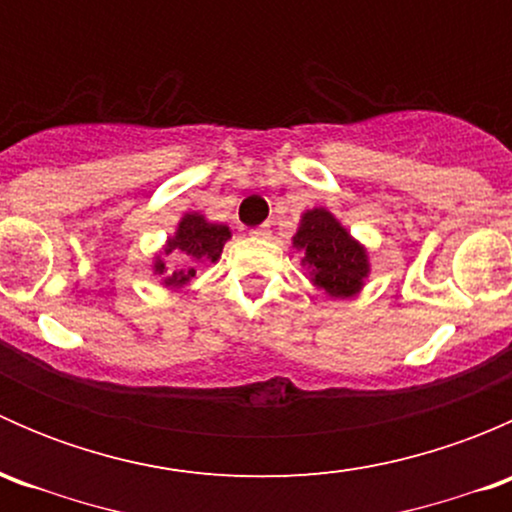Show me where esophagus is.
I'll use <instances>...</instances> for the list:
<instances>
[{
    "label": "esophagus",
    "mask_w": 512,
    "mask_h": 512,
    "mask_svg": "<svg viewBox=\"0 0 512 512\" xmlns=\"http://www.w3.org/2000/svg\"><path fill=\"white\" fill-rule=\"evenodd\" d=\"M250 235L257 237V240H262V237H270V225L255 227V230H250Z\"/></svg>",
    "instance_id": "1"
}]
</instances>
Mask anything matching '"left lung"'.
Here are the masks:
<instances>
[{"mask_svg":"<svg viewBox=\"0 0 512 512\" xmlns=\"http://www.w3.org/2000/svg\"><path fill=\"white\" fill-rule=\"evenodd\" d=\"M294 247L304 252V265L312 267V282L329 297H352L369 275V260L359 242L352 240L332 213L314 208L302 215Z\"/></svg>","mask_w":512,"mask_h":512,"instance_id":"8db88e82","label":"left lung"}]
</instances>
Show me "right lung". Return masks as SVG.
<instances>
[{
  "instance_id": "right-lung-1",
  "label": "right lung",
  "mask_w": 512,
  "mask_h": 512,
  "mask_svg": "<svg viewBox=\"0 0 512 512\" xmlns=\"http://www.w3.org/2000/svg\"><path fill=\"white\" fill-rule=\"evenodd\" d=\"M230 240L227 225L208 223L203 215L193 213L180 220L178 232L168 240L163 255L168 262L156 257V275L163 277V285L183 287L195 277L198 262H215L223 252L225 242ZM173 264V268H168Z\"/></svg>"
}]
</instances>
